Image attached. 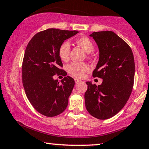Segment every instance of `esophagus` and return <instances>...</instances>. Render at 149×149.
I'll return each instance as SVG.
<instances>
[{
    "instance_id": "1",
    "label": "esophagus",
    "mask_w": 149,
    "mask_h": 149,
    "mask_svg": "<svg viewBox=\"0 0 149 149\" xmlns=\"http://www.w3.org/2000/svg\"><path fill=\"white\" fill-rule=\"evenodd\" d=\"M74 81H75V83H76V84H78V83L81 82V81L79 80V79H74Z\"/></svg>"
}]
</instances>
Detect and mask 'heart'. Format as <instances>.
<instances>
[{"label":"heart","instance_id":"obj_1","mask_svg":"<svg viewBox=\"0 0 149 149\" xmlns=\"http://www.w3.org/2000/svg\"><path fill=\"white\" fill-rule=\"evenodd\" d=\"M76 44L81 46L87 53H91L94 51V46L92 42L87 37H81L76 40ZM70 46L68 42H64L61 44L58 50L59 57L61 60L66 61L70 56ZM89 70V66L86 63L82 62H72L66 66L67 72L72 76L77 78H81L85 72Z\"/></svg>","mask_w":149,"mask_h":149}]
</instances>
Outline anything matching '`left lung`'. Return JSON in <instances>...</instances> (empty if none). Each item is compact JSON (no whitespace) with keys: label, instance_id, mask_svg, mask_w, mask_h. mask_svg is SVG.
I'll use <instances>...</instances> for the list:
<instances>
[{"label":"left lung","instance_id":"8db88e82","mask_svg":"<svg viewBox=\"0 0 149 149\" xmlns=\"http://www.w3.org/2000/svg\"><path fill=\"white\" fill-rule=\"evenodd\" d=\"M97 44L99 59L93 77L103 79L96 86L86 82L85 103L90 115L105 120L124 107L132 92L135 76L133 52L123 39L111 31L90 35Z\"/></svg>","mask_w":149,"mask_h":149}]
</instances>
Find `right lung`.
<instances>
[{
  "instance_id": "obj_1",
  "label": "right lung",
  "mask_w": 149,
  "mask_h": 149,
  "mask_svg": "<svg viewBox=\"0 0 149 149\" xmlns=\"http://www.w3.org/2000/svg\"><path fill=\"white\" fill-rule=\"evenodd\" d=\"M78 33L48 29L35 35L25 50L22 68L25 92L33 107L46 116L60 114L68 104L74 79L66 76L59 84L53 76L61 72L65 74L59 68L63 65L58 54L59 46Z\"/></svg>"
}]
</instances>
